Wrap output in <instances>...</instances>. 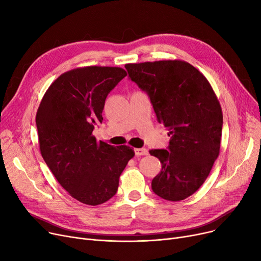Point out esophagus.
<instances>
[{
	"mask_svg": "<svg viewBox=\"0 0 261 261\" xmlns=\"http://www.w3.org/2000/svg\"><path fill=\"white\" fill-rule=\"evenodd\" d=\"M147 154H148V150L146 148H138V149H135V155L136 156L147 155Z\"/></svg>",
	"mask_w": 261,
	"mask_h": 261,
	"instance_id": "1",
	"label": "esophagus"
}]
</instances>
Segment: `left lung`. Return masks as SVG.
<instances>
[{"label": "left lung", "instance_id": "left-lung-1", "mask_svg": "<svg viewBox=\"0 0 261 261\" xmlns=\"http://www.w3.org/2000/svg\"><path fill=\"white\" fill-rule=\"evenodd\" d=\"M129 77L150 97L171 136L167 149L150 150L162 163L152 190L167 201H181L207 179L220 152L221 106L208 80L182 60L128 63Z\"/></svg>", "mask_w": 261, "mask_h": 261}]
</instances>
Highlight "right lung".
<instances>
[{
	"instance_id": "1",
	"label": "right lung",
	"mask_w": 261,
	"mask_h": 261,
	"mask_svg": "<svg viewBox=\"0 0 261 261\" xmlns=\"http://www.w3.org/2000/svg\"><path fill=\"white\" fill-rule=\"evenodd\" d=\"M127 76L121 67L86 66L60 75L45 92L36 115L40 151L59 184L79 202L99 205L117 191L134 156L93 135L102 122L108 94Z\"/></svg>"
}]
</instances>
